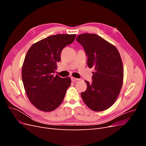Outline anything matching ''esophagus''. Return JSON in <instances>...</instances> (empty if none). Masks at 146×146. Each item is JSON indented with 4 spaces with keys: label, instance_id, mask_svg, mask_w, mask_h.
Instances as JSON below:
<instances>
[{
    "label": "esophagus",
    "instance_id": "obj_1",
    "mask_svg": "<svg viewBox=\"0 0 146 146\" xmlns=\"http://www.w3.org/2000/svg\"><path fill=\"white\" fill-rule=\"evenodd\" d=\"M79 80L78 78H75V77H71V80H72V82H76V81H77V80Z\"/></svg>",
    "mask_w": 146,
    "mask_h": 146
}]
</instances>
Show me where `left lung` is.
<instances>
[{
    "instance_id": "obj_1",
    "label": "left lung",
    "mask_w": 146,
    "mask_h": 146,
    "mask_svg": "<svg viewBox=\"0 0 146 146\" xmlns=\"http://www.w3.org/2000/svg\"><path fill=\"white\" fill-rule=\"evenodd\" d=\"M76 40L87 56V65L94 68L92 82L85 81L87 89L81 92L85 104L92 111L107 110L117 99L123 80V67L117 48L96 34L83 33Z\"/></svg>"
}]
</instances>
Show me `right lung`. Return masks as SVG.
<instances>
[{
  "instance_id": "obj_1",
  "label": "right lung",
  "mask_w": 146,
  "mask_h": 146,
  "mask_svg": "<svg viewBox=\"0 0 146 146\" xmlns=\"http://www.w3.org/2000/svg\"><path fill=\"white\" fill-rule=\"evenodd\" d=\"M76 34H57L30 47L22 67V79L30 102L37 109L50 112L62 103L70 86V77L54 76L63 48L71 44Z\"/></svg>"
}]
</instances>
